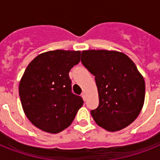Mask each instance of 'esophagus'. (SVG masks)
<instances>
[{"mask_svg":"<svg viewBox=\"0 0 160 160\" xmlns=\"http://www.w3.org/2000/svg\"><path fill=\"white\" fill-rule=\"evenodd\" d=\"M81 97L83 98V100H86V97H87V96H86V94H85V92H83L82 94H81Z\"/></svg>","mask_w":160,"mask_h":160,"instance_id":"34e87169","label":"esophagus"}]
</instances>
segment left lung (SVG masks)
<instances>
[{"label": "left lung", "instance_id": "left-lung-1", "mask_svg": "<svg viewBox=\"0 0 160 160\" xmlns=\"http://www.w3.org/2000/svg\"><path fill=\"white\" fill-rule=\"evenodd\" d=\"M81 62L92 75L99 105L90 111L99 126L119 131L133 123L141 111L145 83L136 65L125 54L115 51H83Z\"/></svg>", "mask_w": 160, "mask_h": 160}]
</instances>
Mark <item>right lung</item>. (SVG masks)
I'll return each mask as SVG.
<instances>
[{
    "instance_id": "right-lung-1",
    "label": "right lung",
    "mask_w": 160,
    "mask_h": 160,
    "mask_svg": "<svg viewBox=\"0 0 160 160\" xmlns=\"http://www.w3.org/2000/svg\"><path fill=\"white\" fill-rule=\"evenodd\" d=\"M80 60V51L56 50L40 54L26 67L19 84L20 99L26 117L41 130H64L83 105L82 98L71 92L69 77Z\"/></svg>"
}]
</instances>
